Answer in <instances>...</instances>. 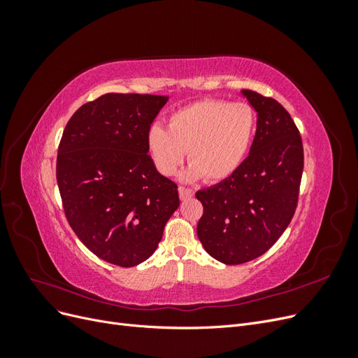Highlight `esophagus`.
Returning a JSON list of instances; mask_svg holds the SVG:
<instances>
[{
    "label": "esophagus",
    "instance_id": "1",
    "mask_svg": "<svg viewBox=\"0 0 358 358\" xmlns=\"http://www.w3.org/2000/svg\"><path fill=\"white\" fill-rule=\"evenodd\" d=\"M192 196H194V191L192 189L185 188V187H180L179 188V197H180V200H189Z\"/></svg>",
    "mask_w": 358,
    "mask_h": 358
}]
</instances>
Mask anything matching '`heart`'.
Wrapping results in <instances>:
<instances>
[{
	"label": "heart",
	"mask_w": 358,
	"mask_h": 358,
	"mask_svg": "<svg viewBox=\"0 0 358 358\" xmlns=\"http://www.w3.org/2000/svg\"><path fill=\"white\" fill-rule=\"evenodd\" d=\"M255 131L257 116L251 106L208 99L173 112L167 129L150 127L146 148L164 176L175 175L188 150V179L221 182L242 167Z\"/></svg>",
	"instance_id": "1"
}]
</instances>
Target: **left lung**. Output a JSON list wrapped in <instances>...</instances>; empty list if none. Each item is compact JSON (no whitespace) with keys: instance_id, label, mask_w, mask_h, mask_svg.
I'll return each mask as SVG.
<instances>
[{"instance_id":"left-lung-1","label":"left lung","mask_w":358,"mask_h":358,"mask_svg":"<svg viewBox=\"0 0 358 358\" xmlns=\"http://www.w3.org/2000/svg\"><path fill=\"white\" fill-rule=\"evenodd\" d=\"M242 95L257 112L249 155L231 178L196 194L203 204L197 236L224 264L248 263L275 245L296 212L303 173L301 137L289 113L258 92Z\"/></svg>"}]
</instances>
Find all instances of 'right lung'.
Returning <instances> with one entry per match:
<instances>
[{"label": "right lung", "mask_w": 358, "mask_h": 358, "mask_svg": "<svg viewBox=\"0 0 358 358\" xmlns=\"http://www.w3.org/2000/svg\"><path fill=\"white\" fill-rule=\"evenodd\" d=\"M167 100L104 94L79 107L62 133L57 180L64 212L80 242L110 264L143 263L179 208L178 185L159 175L146 148Z\"/></svg>", "instance_id": "add662e5"}]
</instances>
